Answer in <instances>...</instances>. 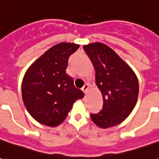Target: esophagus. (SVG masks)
I'll list each match as a JSON object with an SVG mask.
<instances>
[{"mask_svg":"<svg viewBox=\"0 0 159 159\" xmlns=\"http://www.w3.org/2000/svg\"><path fill=\"white\" fill-rule=\"evenodd\" d=\"M89 85L88 83H86V84H84V86L82 88V90H83L84 93H86L87 91H88V89H89Z\"/></svg>","mask_w":159,"mask_h":159,"instance_id":"esophagus-1","label":"esophagus"}]
</instances>
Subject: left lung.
<instances>
[{
    "label": "left lung",
    "instance_id": "left-lung-1",
    "mask_svg": "<svg viewBox=\"0 0 159 159\" xmlns=\"http://www.w3.org/2000/svg\"><path fill=\"white\" fill-rule=\"evenodd\" d=\"M95 69V82L103 96V107L91 113L92 121L100 128L122 123L135 107L139 83L129 66L108 46L100 42L83 46Z\"/></svg>",
    "mask_w": 159,
    "mask_h": 159
}]
</instances>
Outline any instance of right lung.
Here are the masks:
<instances>
[{
  "label": "right lung",
  "mask_w": 159,
  "mask_h": 159,
  "mask_svg": "<svg viewBox=\"0 0 159 159\" xmlns=\"http://www.w3.org/2000/svg\"><path fill=\"white\" fill-rule=\"evenodd\" d=\"M78 48L66 42L53 46L26 71L22 83L23 101L33 118L42 124H60L74 102L84 96L66 72L69 58Z\"/></svg>",
  "instance_id": "obj_1"
}]
</instances>
